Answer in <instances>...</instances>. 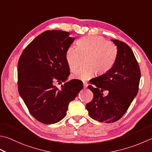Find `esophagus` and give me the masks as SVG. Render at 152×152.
Instances as JSON below:
<instances>
[{
    "label": "esophagus",
    "instance_id": "34e87169",
    "mask_svg": "<svg viewBox=\"0 0 152 152\" xmlns=\"http://www.w3.org/2000/svg\"><path fill=\"white\" fill-rule=\"evenodd\" d=\"M83 84H84V88H86L88 87V83H87V82H84V83H83Z\"/></svg>",
    "mask_w": 152,
    "mask_h": 152
}]
</instances>
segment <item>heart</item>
Returning a JSON list of instances; mask_svg holds the SVG:
<instances>
[{"mask_svg": "<svg viewBox=\"0 0 152 152\" xmlns=\"http://www.w3.org/2000/svg\"><path fill=\"white\" fill-rule=\"evenodd\" d=\"M77 47L70 46L66 50V61L71 72L75 71L80 65L82 57L87 58V65L74 73V78L86 80L94 75L95 72L102 74L107 72L114 64L118 55L117 47L100 37H84L76 42Z\"/></svg>", "mask_w": 152, "mask_h": 152, "instance_id": "heart-1", "label": "heart"}]
</instances>
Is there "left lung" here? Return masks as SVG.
<instances>
[{"label":"left lung","mask_w":152,"mask_h":152,"mask_svg":"<svg viewBox=\"0 0 152 152\" xmlns=\"http://www.w3.org/2000/svg\"><path fill=\"white\" fill-rule=\"evenodd\" d=\"M118 49L114 66L105 74L91 79L88 88L94 98L86 105L89 115L101 123H111L123 117L138 91L141 73L132 49L125 43L113 39ZM108 91L104 96L103 91Z\"/></svg>","instance_id":"8db88e82"}]
</instances>
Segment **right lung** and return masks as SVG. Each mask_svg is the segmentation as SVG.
<instances>
[{"mask_svg": "<svg viewBox=\"0 0 152 152\" xmlns=\"http://www.w3.org/2000/svg\"><path fill=\"white\" fill-rule=\"evenodd\" d=\"M68 31L47 30L35 37L21 55L18 64L19 94L29 113L43 124L58 123L66 115L68 106L83 89L79 80L64 83L70 74L66 50L74 41Z\"/></svg>", "mask_w": 152, "mask_h": 152, "instance_id": "add662e5", "label": "right lung"}]
</instances>
